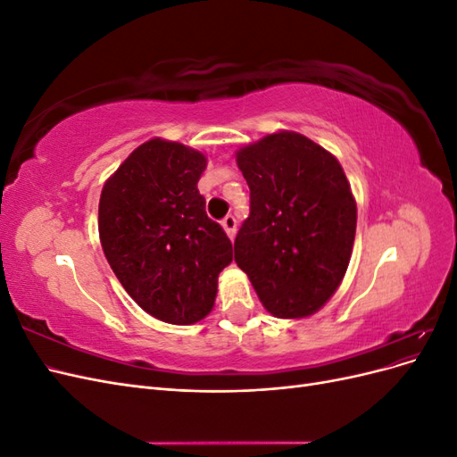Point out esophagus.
<instances>
[{
	"mask_svg": "<svg viewBox=\"0 0 457 457\" xmlns=\"http://www.w3.org/2000/svg\"><path fill=\"white\" fill-rule=\"evenodd\" d=\"M220 225H223L225 232L228 234V238L232 240L234 234H237V219H234L232 215H227L223 220H220Z\"/></svg>",
	"mask_w": 457,
	"mask_h": 457,
	"instance_id": "esophagus-1",
	"label": "esophagus"
}]
</instances>
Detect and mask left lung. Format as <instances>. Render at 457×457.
Masks as SVG:
<instances>
[{
	"instance_id": "obj_1",
	"label": "left lung",
	"mask_w": 457,
	"mask_h": 457,
	"mask_svg": "<svg viewBox=\"0 0 457 457\" xmlns=\"http://www.w3.org/2000/svg\"><path fill=\"white\" fill-rule=\"evenodd\" d=\"M237 163L250 187V217L234 261L270 314L316 312L339 287L354 244L356 202L341 163L295 131L240 148Z\"/></svg>"
}]
</instances>
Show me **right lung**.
<instances>
[{"instance_id": "add662e5", "label": "right lung", "mask_w": 457, "mask_h": 457, "mask_svg": "<svg viewBox=\"0 0 457 457\" xmlns=\"http://www.w3.org/2000/svg\"><path fill=\"white\" fill-rule=\"evenodd\" d=\"M202 152L163 139L135 148L108 179L99 237L108 265L143 311L188 326L210 314L217 276L232 261L223 227L198 190Z\"/></svg>"}]
</instances>
